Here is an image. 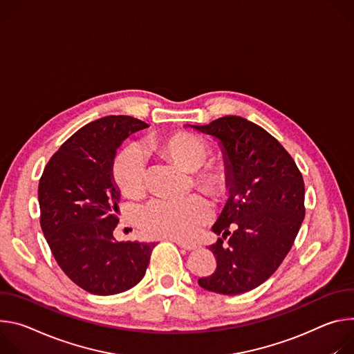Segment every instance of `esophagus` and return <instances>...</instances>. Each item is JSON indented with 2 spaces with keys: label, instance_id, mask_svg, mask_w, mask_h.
Here are the masks:
<instances>
[{
  "label": "esophagus",
  "instance_id": "esophagus-1",
  "mask_svg": "<svg viewBox=\"0 0 354 354\" xmlns=\"http://www.w3.org/2000/svg\"><path fill=\"white\" fill-rule=\"evenodd\" d=\"M174 243H177L180 248H183V249H185V250H194V249H197V246L195 245H192V243H185V242H183V241H178V239H171Z\"/></svg>",
  "mask_w": 354,
  "mask_h": 354
}]
</instances>
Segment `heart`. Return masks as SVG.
Masks as SVG:
<instances>
[{
	"label": "heart",
	"mask_w": 354,
	"mask_h": 354,
	"mask_svg": "<svg viewBox=\"0 0 354 354\" xmlns=\"http://www.w3.org/2000/svg\"><path fill=\"white\" fill-rule=\"evenodd\" d=\"M151 150L167 157L184 171L192 173L194 185L221 198L226 192L229 171L225 163L212 162L204 165L209 154L207 142L195 135L176 133L149 142ZM113 180L128 198H138L145 191V157L138 146H128L116 156L113 163ZM211 208L208 203L191 195L184 200H153L140 212V225L151 236L189 239L208 222Z\"/></svg>",
	"instance_id": "1"
}]
</instances>
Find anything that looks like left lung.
Segmentation results:
<instances>
[{
	"label": "left lung",
	"instance_id": "obj_1",
	"mask_svg": "<svg viewBox=\"0 0 354 354\" xmlns=\"http://www.w3.org/2000/svg\"><path fill=\"white\" fill-rule=\"evenodd\" d=\"M218 140L229 171V198L212 226L216 268L198 280L204 290L238 295L263 284L288 254L305 216V185L292 157L261 127L226 115L187 125ZM235 230L228 232V226Z\"/></svg>",
	"mask_w": 354,
	"mask_h": 354
}]
</instances>
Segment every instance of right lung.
Returning a JSON list of instances; mask_svg holds the SVG:
<instances>
[{
  "mask_svg": "<svg viewBox=\"0 0 354 354\" xmlns=\"http://www.w3.org/2000/svg\"><path fill=\"white\" fill-rule=\"evenodd\" d=\"M149 128L127 115H109L70 136L39 181L41 227L57 264L78 287L113 295L143 277L154 242H116L121 191L113 180L116 150Z\"/></svg>",
  "mask_w": 354,
  "mask_h": 354,
  "instance_id": "add662e5",
  "label": "right lung"
}]
</instances>
